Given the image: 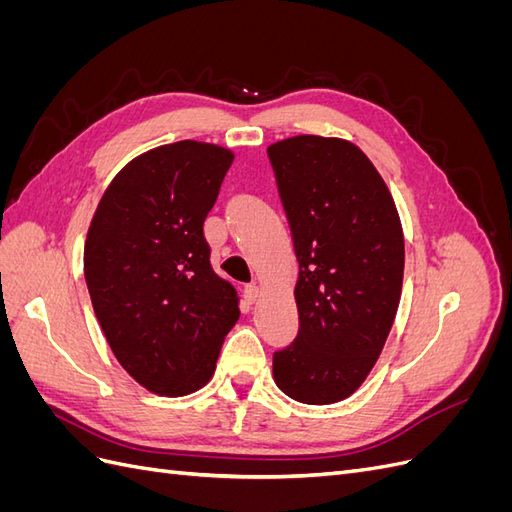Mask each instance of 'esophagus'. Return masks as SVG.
I'll use <instances>...</instances> for the list:
<instances>
[{"mask_svg":"<svg viewBox=\"0 0 512 512\" xmlns=\"http://www.w3.org/2000/svg\"><path fill=\"white\" fill-rule=\"evenodd\" d=\"M258 294H260L258 284H247V286L243 288V297H245L247 303H254V301L258 299Z\"/></svg>","mask_w":512,"mask_h":512,"instance_id":"esophagus-1","label":"esophagus"}]
</instances>
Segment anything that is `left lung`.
<instances>
[{"label": "left lung", "mask_w": 512, "mask_h": 512, "mask_svg": "<svg viewBox=\"0 0 512 512\" xmlns=\"http://www.w3.org/2000/svg\"><path fill=\"white\" fill-rule=\"evenodd\" d=\"M267 153L299 260V333L273 354V378L301 404H335L363 384L393 327L399 213L376 166L342 138L301 134Z\"/></svg>", "instance_id": "8db88e82"}]
</instances>
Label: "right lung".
I'll use <instances>...</instances> for the list:
<instances>
[{"instance_id":"obj_1","label":"right lung","mask_w":512,"mask_h":512,"mask_svg":"<svg viewBox=\"0 0 512 512\" xmlns=\"http://www.w3.org/2000/svg\"><path fill=\"white\" fill-rule=\"evenodd\" d=\"M230 149L179 141L123 166L89 224L85 282L121 367L147 391L205 386L239 320L237 290L213 271L203 224Z\"/></svg>"}]
</instances>
